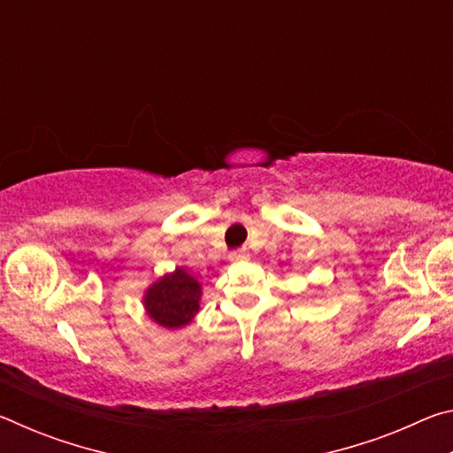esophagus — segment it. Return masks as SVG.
I'll return each mask as SVG.
<instances>
[{
  "label": "esophagus",
  "instance_id": "34e87169",
  "mask_svg": "<svg viewBox=\"0 0 453 453\" xmlns=\"http://www.w3.org/2000/svg\"><path fill=\"white\" fill-rule=\"evenodd\" d=\"M248 257H250L248 250H235V251H232V259H235V262H243V259H248Z\"/></svg>",
  "mask_w": 453,
  "mask_h": 453
}]
</instances>
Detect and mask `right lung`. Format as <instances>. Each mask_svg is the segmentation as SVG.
Segmentation results:
<instances>
[{
  "mask_svg": "<svg viewBox=\"0 0 453 453\" xmlns=\"http://www.w3.org/2000/svg\"><path fill=\"white\" fill-rule=\"evenodd\" d=\"M199 297H202V283L183 267H175V272L165 273L145 289L143 308L156 324L178 329L196 318Z\"/></svg>",
  "mask_w": 453,
  "mask_h": 453,
  "instance_id": "right-lung-1",
  "label": "right lung"
}]
</instances>
